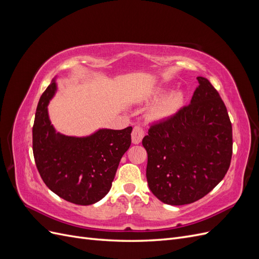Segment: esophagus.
Wrapping results in <instances>:
<instances>
[{
    "mask_svg": "<svg viewBox=\"0 0 259 259\" xmlns=\"http://www.w3.org/2000/svg\"><path fill=\"white\" fill-rule=\"evenodd\" d=\"M144 136H145V130L140 126V125H136V126H134V128H133V132H132L133 144H135V145L139 144L143 140Z\"/></svg>",
    "mask_w": 259,
    "mask_h": 259,
    "instance_id": "esophagus-1",
    "label": "esophagus"
}]
</instances>
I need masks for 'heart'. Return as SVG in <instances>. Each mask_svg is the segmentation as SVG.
Instances as JSON below:
<instances>
[{
	"label": "heart",
	"mask_w": 259,
	"mask_h": 259,
	"mask_svg": "<svg viewBox=\"0 0 259 259\" xmlns=\"http://www.w3.org/2000/svg\"><path fill=\"white\" fill-rule=\"evenodd\" d=\"M166 94V90L159 89L152 94V99H160ZM185 101V96L183 92H174L169 95L164 97L152 109V115L155 119H167V117L174 115L180 108L183 107Z\"/></svg>",
	"instance_id": "b5f03b06"
}]
</instances>
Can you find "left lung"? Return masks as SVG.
Wrapping results in <instances>:
<instances>
[{
  "label": "left lung",
  "mask_w": 259,
  "mask_h": 259,
  "mask_svg": "<svg viewBox=\"0 0 259 259\" xmlns=\"http://www.w3.org/2000/svg\"><path fill=\"white\" fill-rule=\"evenodd\" d=\"M188 105L153 124L143 139L149 189L165 204L200 200L222 182L232 156V126L214 86L198 76Z\"/></svg>",
  "instance_id": "obj_1"
}]
</instances>
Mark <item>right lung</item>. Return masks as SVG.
Returning <instances> with one entry per match:
<instances>
[{
	"instance_id": "add662e5",
	"label": "right lung",
	"mask_w": 259,
	"mask_h": 259,
	"mask_svg": "<svg viewBox=\"0 0 259 259\" xmlns=\"http://www.w3.org/2000/svg\"><path fill=\"white\" fill-rule=\"evenodd\" d=\"M56 91L53 79L37 104L32 128L35 165L45 185L58 197L91 205L110 190L119 163L131 146L133 128H101L86 137L56 133L48 111Z\"/></svg>"
}]
</instances>
